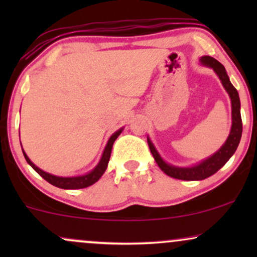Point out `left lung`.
I'll use <instances>...</instances> for the list:
<instances>
[{"mask_svg": "<svg viewBox=\"0 0 257 257\" xmlns=\"http://www.w3.org/2000/svg\"><path fill=\"white\" fill-rule=\"evenodd\" d=\"M200 64L203 66L210 67L216 73L217 77L220 78L221 83H222L223 88L228 94L229 99H231L232 105V126L231 132H229L228 138L225 141L222 146L217 150L214 155L206 159H203L199 163L194 164L191 167H176L172 166V164L167 163L163 158L161 157L157 150H156L155 145L152 144L151 139L147 137V143H149L150 151H151L153 158H155L156 163L158 167L167 174L168 176H172L174 179L179 180H204L209 176H211L217 170L221 169L227 163L229 158L234 155L235 150H237L239 141L241 138V132H243V124H241V117H240V100L238 91L233 87V84L229 81L228 75H227L223 65L219 63L216 59L211 57H202L200 58Z\"/></svg>", "mask_w": 257, "mask_h": 257, "instance_id": "8db88e82", "label": "left lung"}]
</instances>
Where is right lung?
<instances>
[{"label": "right lung", "mask_w": 257, "mask_h": 257, "mask_svg": "<svg viewBox=\"0 0 257 257\" xmlns=\"http://www.w3.org/2000/svg\"><path fill=\"white\" fill-rule=\"evenodd\" d=\"M123 129L124 128H120L111 135L110 139H108L107 144H106L104 152H102L99 163L96 164L95 168H94L93 170H90V172L87 174H83V175H78V176L53 175V174L44 172V170L40 169L37 166H35V164L30 161V158L28 157V155L24 152V150H23V153H24V157L26 159V162H28V163L30 164L32 168H34L35 172H37L44 180H46V181H48L49 184L55 186V187L64 188V190H77V188H85V187H88V186H91L93 184H95V182L98 181L100 178H101L102 174L105 173L106 168H107L108 161H110V157H111L112 146H113L114 140H116V139L119 137L120 133L123 132Z\"/></svg>", "instance_id": "1"}]
</instances>
